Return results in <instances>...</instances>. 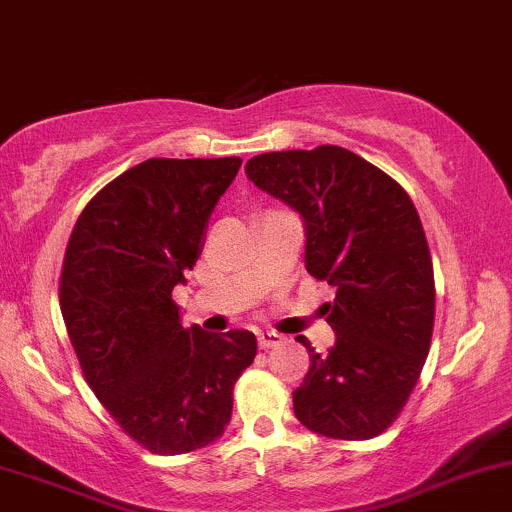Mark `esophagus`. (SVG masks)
Segmentation results:
<instances>
[{
	"instance_id": "esophagus-1",
	"label": "esophagus",
	"mask_w": 512,
	"mask_h": 512,
	"mask_svg": "<svg viewBox=\"0 0 512 512\" xmlns=\"http://www.w3.org/2000/svg\"><path fill=\"white\" fill-rule=\"evenodd\" d=\"M257 342H260V347H274L282 342V335L274 333V330H260L257 333Z\"/></svg>"
}]
</instances>
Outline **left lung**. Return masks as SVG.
<instances>
[{
  "mask_svg": "<svg viewBox=\"0 0 512 512\" xmlns=\"http://www.w3.org/2000/svg\"><path fill=\"white\" fill-rule=\"evenodd\" d=\"M257 189L303 218L306 269L335 289L325 303L335 345L311 347L294 391L308 430L369 440L406 406L423 372L435 323V277L411 196L386 172L340 145L282 150L247 160Z\"/></svg>",
  "mask_w": 512,
  "mask_h": 512,
  "instance_id": "left-lung-1",
  "label": "left lung"
}]
</instances>
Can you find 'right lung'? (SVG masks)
I'll return each mask as SVG.
<instances>
[{"label":"right lung","mask_w":512,"mask_h":512,"mask_svg":"<svg viewBox=\"0 0 512 512\" xmlns=\"http://www.w3.org/2000/svg\"><path fill=\"white\" fill-rule=\"evenodd\" d=\"M240 157L131 167L84 206L67 243L60 311L84 379L133 440L184 454L223 435L250 330L184 328L172 289L196 265Z\"/></svg>","instance_id":"obj_1"}]
</instances>
